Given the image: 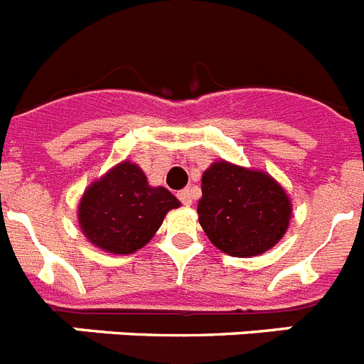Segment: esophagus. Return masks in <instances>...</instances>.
<instances>
[{"label":"esophagus","mask_w":364,"mask_h":364,"mask_svg":"<svg viewBox=\"0 0 364 364\" xmlns=\"http://www.w3.org/2000/svg\"><path fill=\"white\" fill-rule=\"evenodd\" d=\"M178 200L182 202L184 205H191L193 204V195H191V189H182V191H178Z\"/></svg>","instance_id":"34e87169"}]
</instances>
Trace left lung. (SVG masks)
Here are the masks:
<instances>
[{"label": "left lung", "instance_id": "1", "mask_svg": "<svg viewBox=\"0 0 364 364\" xmlns=\"http://www.w3.org/2000/svg\"><path fill=\"white\" fill-rule=\"evenodd\" d=\"M198 222L228 255L253 257L282 239L291 217L290 198L269 175L217 162L202 175Z\"/></svg>", "mask_w": 364, "mask_h": 364}]
</instances>
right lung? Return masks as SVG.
<instances>
[{
	"mask_svg": "<svg viewBox=\"0 0 364 364\" xmlns=\"http://www.w3.org/2000/svg\"><path fill=\"white\" fill-rule=\"evenodd\" d=\"M178 198L151 188L136 164L122 162L83 195L78 220L85 237L109 253H134L151 240Z\"/></svg>",
	"mask_w": 364,
	"mask_h": 364,
	"instance_id": "right-lung-1",
	"label": "right lung"
}]
</instances>
